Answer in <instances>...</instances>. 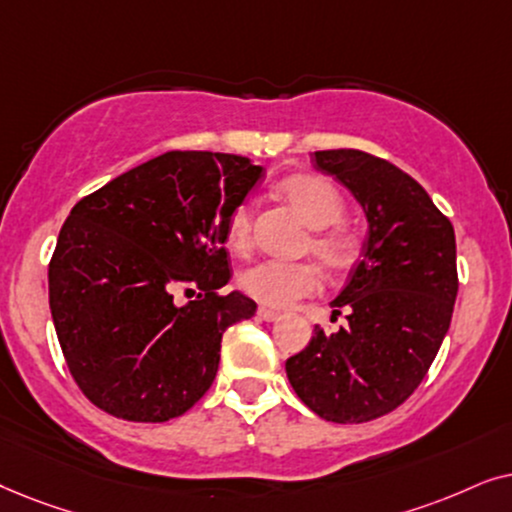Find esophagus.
I'll return each mask as SVG.
<instances>
[{"mask_svg":"<svg viewBox=\"0 0 512 512\" xmlns=\"http://www.w3.org/2000/svg\"><path fill=\"white\" fill-rule=\"evenodd\" d=\"M257 318H260V320H267V323H274V320L281 318V313H278V311H271V309H260V311H257Z\"/></svg>","mask_w":512,"mask_h":512,"instance_id":"esophagus-1","label":"esophagus"}]
</instances>
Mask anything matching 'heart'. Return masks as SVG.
Segmentation results:
<instances>
[{
  "mask_svg": "<svg viewBox=\"0 0 512 512\" xmlns=\"http://www.w3.org/2000/svg\"><path fill=\"white\" fill-rule=\"evenodd\" d=\"M276 192L313 229L309 250L330 271H344L356 257V238L342 224L344 199L330 180L316 173L283 177ZM252 236V201H241L224 220V238L236 252L248 250ZM245 295L274 309H285L299 299L316 295L323 276L316 264L264 260L248 267L238 278Z\"/></svg>",
  "mask_w": 512,
  "mask_h": 512,
  "instance_id": "obj_1",
  "label": "heart"
}]
</instances>
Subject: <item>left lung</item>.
Wrapping results in <instances>:
<instances>
[{
    "label": "left lung",
    "instance_id": "obj_1",
    "mask_svg": "<svg viewBox=\"0 0 512 512\" xmlns=\"http://www.w3.org/2000/svg\"><path fill=\"white\" fill-rule=\"evenodd\" d=\"M318 170L356 196L367 217L365 255L332 302L344 327L285 360L299 400L335 424H365L403 405L424 381L452 323L454 227L414 177L360 149L313 154Z\"/></svg>",
    "mask_w": 512,
    "mask_h": 512
}]
</instances>
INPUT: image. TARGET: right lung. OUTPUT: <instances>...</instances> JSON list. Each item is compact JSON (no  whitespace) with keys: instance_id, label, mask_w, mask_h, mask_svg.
Here are the masks:
<instances>
[{"instance_id":"add662e5","label":"right lung","mask_w":512,"mask_h":512,"mask_svg":"<svg viewBox=\"0 0 512 512\" xmlns=\"http://www.w3.org/2000/svg\"><path fill=\"white\" fill-rule=\"evenodd\" d=\"M262 166L220 152H166L72 208L49 264L56 335L81 393L117 419L159 424L213 384L222 335L255 316L231 271L224 220ZM177 289L197 299L180 305Z\"/></svg>"}]
</instances>
